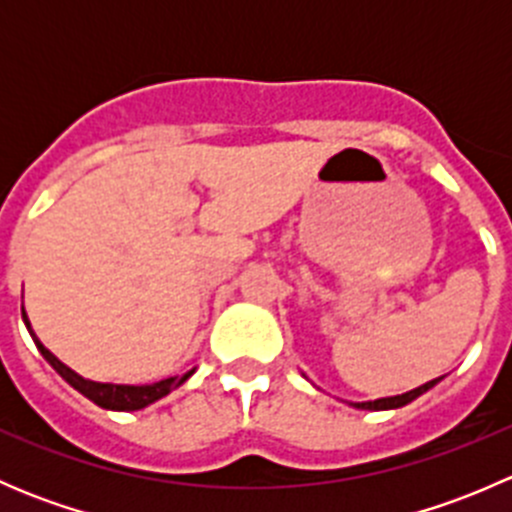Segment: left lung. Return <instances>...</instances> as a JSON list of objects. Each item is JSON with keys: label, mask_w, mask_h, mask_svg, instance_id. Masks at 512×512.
Segmentation results:
<instances>
[{"label": "left lung", "mask_w": 512, "mask_h": 512, "mask_svg": "<svg viewBox=\"0 0 512 512\" xmlns=\"http://www.w3.org/2000/svg\"><path fill=\"white\" fill-rule=\"evenodd\" d=\"M438 381H441V379H433V381H428V384L418 386V389H414V391H406V394H401V396H389V399L364 401V404H352V406H356V409H366V411H386V409H401V406L411 404V401L418 399V396H421L423 391H428V389H431V386H436Z\"/></svg>", "instance_id": "obj_1"}]
</instances>
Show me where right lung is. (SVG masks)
Instances as JSON below:
<instances>
[{"label":"right lung","instance_id":"right-lung-1","mask_svg":"<svg viewBox=\"0 0 512 512\" xmlns=\"http://www.w3.org/2000/svg\"><path fill=\"white\" fill-rule=\"evenodd\" d=\"M22 317H24V324H27L29 334H32L36 349H39L41 356H44L46 361H49L51 366H54L56 371H59L61 376H64L66 381H69L71 386H74L79 394H84L86 399L94 401L96 406H101V409H111V411H138V409H146L148 404H153V401L163 399V396H168L170 391L175 389V386L183 384L185 379H188L193 371H188L185 376H170V379H163V381H156V384H146V386H126V384H98V381H89L84 379V376H79L76 371H71L69 366L61 364L59 359H56L54 354L49 352V349L44 347V344L36 339V334L32 332V324H29L27 319V312L22 309Z\"/></svg>","mask_w":512,"mask_h":512}]
</instances>
